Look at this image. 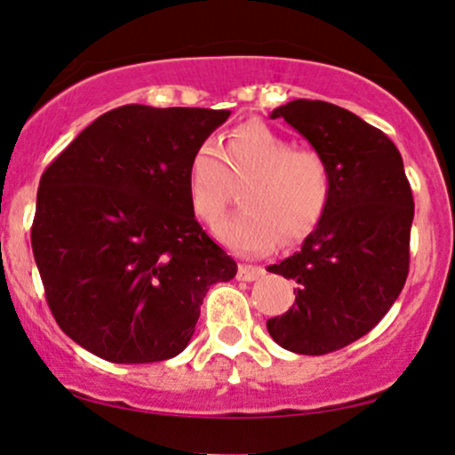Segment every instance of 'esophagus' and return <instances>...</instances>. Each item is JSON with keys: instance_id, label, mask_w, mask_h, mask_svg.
Masks as SVG:
<instances>
[{"instance_id": "obj_1", "label": "esophagus", "mask_w": 455, "mask_h": 455, "mask_svg": "<svg viewBox=\"0 0 455 455\" xmlns=\"http://www.w3.org/2000/svg\"><path fill=\"white\" fill-rule=\"evenodd\" d=\"M262 275H264L262 267H254V264H241L237 279L239 281H256V279H260Z\"/></svg>"}]
</instances>
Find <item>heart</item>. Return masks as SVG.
Returning a JSON list of instances; mask_svg holds the SVG:
<instances>
[{
  "label": "heart",
  "instance_id": "obj_1",
  "mask_svg": "<svg viewBox=\"0 0 455 455\" xmlns=\"http://www.w3.org/2000/svg\"><path fill=\"white\" fill-rule=\"evenodd\" d=\"M231 180L241 191L237 216L218 227V239L241 254H262L283 235L294 243L319 227L331 199V172L313 148H296L268 125L247 122L216 148L212 142L195 151L187 174V193L195 216L210 227L231 201Z\"/></svg>",
  "mask_w": 455,
  "mask_h": 455
}]
</instances>
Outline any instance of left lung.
I'll return each instance as SVG.
<instances>
[{"label": "left lung", "instance_id": "left-lung-1", "mask_svg": "<svg viewBox=\"0 0 455 455\" xmlns=\"http://www.w3.org/2000/svg\"><path fill=\"white\" fill-rule=\"evenodd\" d=\"M279 117L325 157L331 199L300 251L268 267L298 287L294 307L267 330L291 353L325 355L373 330L403 290L411 187L393 140L347 108L300 99L270 113Z\"/></svg>", "mask_w": 455, "mask_h": 455}]
</instances>
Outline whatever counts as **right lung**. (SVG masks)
I'll return each mask as SVG.
<instances>
[{"instance_id": "obj_1", "label": "right lung", "mask_w": 455, "mask_h": 455, "mask_svg": "<svg viewBox=\"0 0 455 455\" xmlns=\"http://www.w3.org/2000/svg\"><path fill=\"white\" fill-rule=\"evenodd\" d=\"M231 111L125 105L48 165L31 245L45 300L71 340L111 363L187 348L210 285L237 262L195 220L193 155Z\"/></svg>"}]
</instances>
